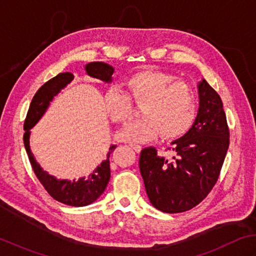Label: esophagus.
I'll list each match as a JSON object with an SVG mask.
<instances>
[{
    "label": "esophagus",
    "instance_id": "1",
    "mask_svg": "<svg viewBox=\"0 0 256 256\" xmlns=\"http://www.w3.org/2000/svg\"><path fill=\"white\" fill-rule=\"evenodd\" d=\"M130 147H132L136 152H140V151H142V146L140 144H130Z\"/></svg>",
    "mask_w": 256,
    "mask_h": 256
}]
</instances>
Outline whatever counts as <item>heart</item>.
<instances>
[{"mask_svg":"<svg viewBox=\"0 0 256 256\" xmlns=\"http://www.w3.org/2000/svg\"><path fill=\"white\" fill-rule=\"evenodd\" d=\"M170 72L144 70L130 75L124 85L128 92L110 87L104 95L106 112L112 120L124 124L132 117V104L140 105L142 118L130 122L119 137L124 142H142L160 132L162 138L184 134L196 122L198 95L184 80H174Z\"/></svg>","mask_w":256,"mask_h":256,"instance_id":"obj_1","label":"heart"}]
</instances>
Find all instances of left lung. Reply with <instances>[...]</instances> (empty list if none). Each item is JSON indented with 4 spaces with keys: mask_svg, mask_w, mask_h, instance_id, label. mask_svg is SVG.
Here are the masks:
<instances>
[{
    "mask_svg": "<svg viewBox=\"0 0 256 256\" xmlns=\"http://www.w3.org/2000/svg\"><path fill=\"white\" fill-rule=\"evenodd\" d=\"M199 98L196 122L184 137L171 142L174 157H160L154 147L140 154L146 192L151 204L166 213L188 211L206 199L226 159L230 132L221 97L202 80Z\"/></svg>",
    "mask_w": 256,
    "mask_h": 256,
    "instance_id": "obj_1",
    "label": "left lung"
}]
</instances>
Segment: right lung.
<instances>
[{"mask_svg": "<svg viewBox=\"0 0 256 256\" xmlns=\"http://www.w3.org/2000/svg\"><path fill=\"white\" fill-rule=\"evenodd\" d=\"M87 74L100 80L105 82H112V75L114 68L102 62H90L85 66ZM74 80V75L70 72H62L52 78L48 82L42 86L36 92L28 108L24 122L25 134L23 136L24 146L28 152L30 162L32 164L34 174L48 194L60 203L72 206H85L96 201L100 196L110 179V162L109 158L112 151L116 149L117 146L112 144L107 154V159L99 164L87 178H80L78 181L75 180H60L55 176L48 174V172L40 168V166L36 162L33 154L30 149V130L32 129L42 116L45 114L46 109L48 108L50 102L53 100L62 88Z\"/></svg>", "mask_w": 256, "mask_h": 256, "instance_id": "1", "label": "right lung"}]
</instances>
